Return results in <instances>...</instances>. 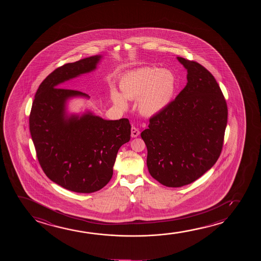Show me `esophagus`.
Wrapping results in <instances>:
<instances>
[{"instance_id":"34e87169","label":"esophagus","mask_w":261,"mask_h":261,"mask_svg":"<svg viewBox=\"0 0 261 261\" xmlns=\"http://www.w3.org/2000/svg\"><path fill=\"white\" fill-rule=\"evenodd\" d=\"M139 135V129L136 128V126H132V128H131V136L132 137H137Z\"/></svg>"}]
</instances>
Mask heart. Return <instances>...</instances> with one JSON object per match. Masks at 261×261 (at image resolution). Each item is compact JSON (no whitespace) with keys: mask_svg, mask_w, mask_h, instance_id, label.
Segmentation results:
<instances>
[{"mask_svg":"<svg viewBox=\"0 0 261 261\" xmlns=\"http://www.w3.org/2000/svg\"><path fill=\"white\" fill-rule=\"evenodd\" d=\"M177 79L168 68L144 67L128 72L119 82L121 93L111 89V100L122 109L126 108V100H136L141 114L154 116L168 107L175 95Z\"/></svg>","mask_w":261,"mask_h":261,"instance_id":"heart-1","label":"heart"}]
</instances>
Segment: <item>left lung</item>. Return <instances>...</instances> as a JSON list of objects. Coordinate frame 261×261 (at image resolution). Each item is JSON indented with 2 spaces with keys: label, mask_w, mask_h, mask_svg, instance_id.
Listing matches in <instances>:
<instances>
[{
  "label": "left lung",
  "mask_w": 261,
  "mask_h": 261,
  "mask_svg": "<svg viewBox=\"0 0 261 261\" xmlns=\"http://www.w3.org/2000/svg\"><path fill=\"white\" fill-rule=\"evenodd\" d=\"M177 60L187 69L186 87L141 133L148 150V170L168 187L189 185L214 166L221 153L228 114L211 72L196 61Z\"/></svg>",
  "instance_id": "8db88e82"
}]
</instances>
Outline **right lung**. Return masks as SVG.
I'll return each mask as SVG.
<instances>
[{"mask_svg":"<svg viewBox=\"0 0 261 261\" xmlns=\"http://www.w3.org/2000/svg\"><path fill=\"white\" fill-rule=\"evenodd\" d=\"M101 59L95 55L56 68L41 83L33 101L29 129L36 156L45 175L65 189L97 192L110 182L119 148L127 143V118L106 120L87 111L68 116L66 104L73 97L89 98L62 83L89 73Z\"/></svg>","mask_w":261,"mask_h":261,"instance_id":"add662e5","label":"right lung"}]
</instances>
